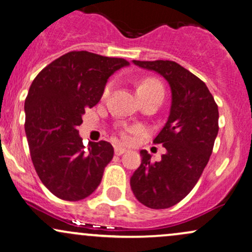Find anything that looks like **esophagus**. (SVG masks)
Masks as SVG:
<instances>
[{
	"mask_svg": "<svg viewBox=\"0 0 252 252\" xmlns=\"http://www.w3.org/2000/svg\"><path fill=\"white\" fill-rule=\"evenodd\" d=\"M126 149H124V147H121V146H115V149H114V153H115V156H121V155H124V153H126Z\"/></svg>",
	"mask_w": 252,
	"mask_h": 252,
	"instance_id": "1",
	"label": "esophagus"
}]
</instances>
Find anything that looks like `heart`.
<instances>
[{"mask_svg":"<svg viewBox=\"0 0 252 252\" xmlns=\"http://www.w3.org/2000/svg\"><path fill=\"white\" fill-rule=\"evenodd\" d=\"M109 91H111V85H107V87L103 91V95H108ZM153 92H164L162 91V86L160 82L156 79H145L143 81H140L137 86V94L141 95V94H147V93H153ZM124 139L125 140H129V134L128 133H124Z\"/></svg>","mask_w":252,"mask_h":252,"instance_id":"heart-1","label":"heart"}]
</instances>
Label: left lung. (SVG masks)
I'll return each mask as SVG.
<instances>
[{"mask_svg": "<svg viewBox=\"0 0 252 252\" xmlns=\"http://www.w3.org/2000/svg\"><path fill=\"white\" fill-rule=\"evenodd\" d=\"M135 66L158 73L171 88L167 121L153 143L166 153L152 162L146 150L131 177V189L150 209H167L190 193L202 176L218 134V106L206 85L174 61H137Z\"/></svg>", "mask_w": 252, "mask_h": 252, "instance_id": "left-lung-1", "label": "left lung"}]
</instances>
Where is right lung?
Instances as JSON below:
<instances>
[{"instance_id": "right-lung-1", "label": "right lung", "mask_w": 252, "mask_h": 252, "mask_svg": "<svg viewBox=\"0 0 252 252\" xmlns=\"http://www.w3.org/2000/svg\"><path fill=\"white\" fill-rule=\"evenodd\" d=\"M125 59L80 50L60 56L34 79L25 101L26 135L38 178L54 196L76 202L93 193L114 155L107 141L88 143L78 126L86 109L101 99Z\"/></svg>"}]
</instances>
